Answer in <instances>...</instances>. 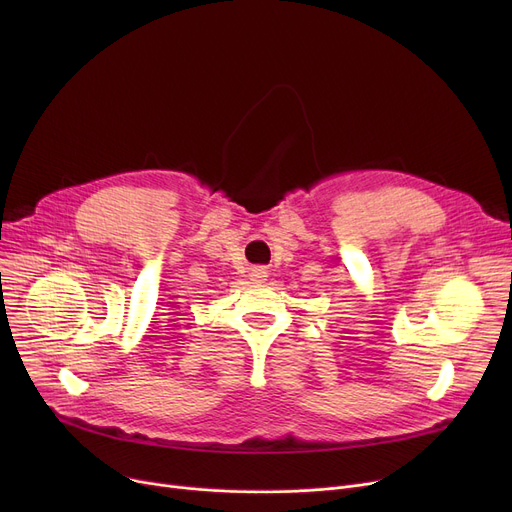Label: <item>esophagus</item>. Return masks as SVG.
I'll list each match as a JSON object with an SVG mask.
<instances>
[{
	"label": "esophagus",
	"instance_id": "1",
	"mask_svg": "<svg viewBox=\"0 0 512 512\" xmlns=\"http://www.w3.org/2000/svg\"><path fill=\"white\" fill-rule=\"evenodd\" d=\"M255 278H257V280H261V278H263V272H261V270H257V272H255Z\"/></svg>",
	"mask_w": 512,
	"mask_h": 512
}]
</instances>
